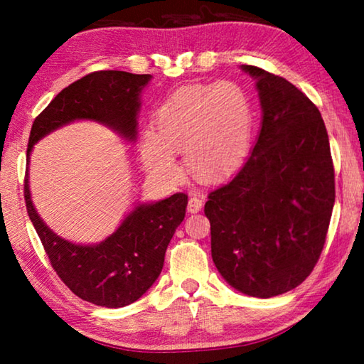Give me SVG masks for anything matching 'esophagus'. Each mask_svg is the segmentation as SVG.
I'll return each mask as SVG.
<instances>
[{"mask_svg":"<svg viewBox=\"0 0 364 364\" xmlns=\"http://www.w3.org/2000/svg\"><path fill=\"white\" fill-rule=\"evenodd\" d=\"M202 199L200 197H197V196H193V197H189V200H188V212H191V213H197L199 210H202Z\"/></svg>","mask_w":364,"mask_h":364,"instance_id":"esophagus-1","label":"esophagus"}]
</instances>
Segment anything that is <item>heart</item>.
Masks as SVG:
<instances>
[{
  "label": "heart",
  "mask_w": 364,
  "mask_h": 364,
  "mask_svg": "<svg viewBox=\"0 0 364 364\" xmlns=\"http://www.w3.org/2000/svg\"><path fill=\"white\" fill-rule=\"evenodd\" d=\"M252 112L244 91L230 82L175 91L146 130L141 157L149 173L173 181L181 175L175 151L199 180H220L241 164L250 139Z\"/></svg>",
  "instance_id": "b5f03b06"
}]
</instances>
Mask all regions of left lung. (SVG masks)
I'll return each instance as SVG.
<instances>
[{"label": "left lung", "mask_w": 364, "mask_h": 364, "mask_svg": "<svg viewBox=\"0 0 364 364\" xmlns=\"http://www.w3.org/2000/svg\"><path fill=\"white\" fill-rule=\"evenodd\" d=\"M263 120L250 157L207 196L212 258L232 287L268 299L315 268L336 200L334 164L318 107L286 78L255 65Z\"/></svg>", "instance_id": "8db88e82"}]
</instances>
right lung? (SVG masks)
I'll return each mask as SVG.
<instances>
[{
	"label": "right lung",
	"mask_w": 364,
	"mask_h": 364,
	"mask_svg": "<svg viewBox=\"0 0 364 364\" xmlns=\"http://www.w3.org/2000/svg\"><path fill=\"white\" fill-rule=\"evenodd\" d=\"M149 80L147 73L97 70L73 82L33 120L27 159L36 141L77 119L102 122L133 139L139 93ZM23 197L28 217L60 281L77 297L107 308L133 304L156 282L164 268L165 250L188 207V194L176 193L157 204L134 208L104 242L75 245L58 237L35 212L27 175Z\"/></svg>",
	"instance_id": "add662e5"
}]
</instances>
